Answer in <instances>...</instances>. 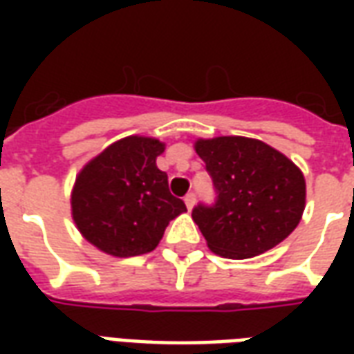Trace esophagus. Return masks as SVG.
I'll return each mask as SVG.
<instances>
[{
    "label": "esophagus",
    "mask_w": 354,
    "mask_h": 354,
    "mask_svg": "<svg viewBox=\"0 0 354 354\" xmlns=\"http://www.w3.org/2000/svg\"><path fill=\"white\" fill-rule=\"evenodd\" d=\"M185 201V207H187V210H192L193 205H195V193H187L184 197Z\"/></svg>",
    "instance_id": "34e87169"
}]
</instances>
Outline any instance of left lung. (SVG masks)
<instances>
[{
    "label": "left lung",
    "mask_w": 354,
    "mask_h": 354,
    "mask_svg": "<svg viewBox=\"0 0 354 354\" xmlns=\"http://www.w3.org/2000/svg\"><path fill=\"white\" fill-rule=\"evenodd\" d=\"M216 189L214 205H197L193 222L208 248L231 260L271 250L288 237L305 208V178L286 155L260 140H197Z\"/></svg>",
    "instance_id": "8db88e82"
}]
</instances>
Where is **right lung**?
I'll list each match as a JSON object with an SVG mask.
<instances>
[{
    "mask_svg": "<svg viewBox=\"0 0 354 354\" xmlns=\"http://www.w3.org/2000/svg\"><path fill=\"white\" fill-rule=\"evenodd\" d=\"M165 144L127 136L88 161L72 192L73 222L102 252L131 258L155 250L170 220L185 212L155 159Z\"/></svg>",
    "mask_w": 354,
    "mask_h": 354,
    "instance_id": "right-lung-1",
    "label": "right lung"
}]
</instances>
